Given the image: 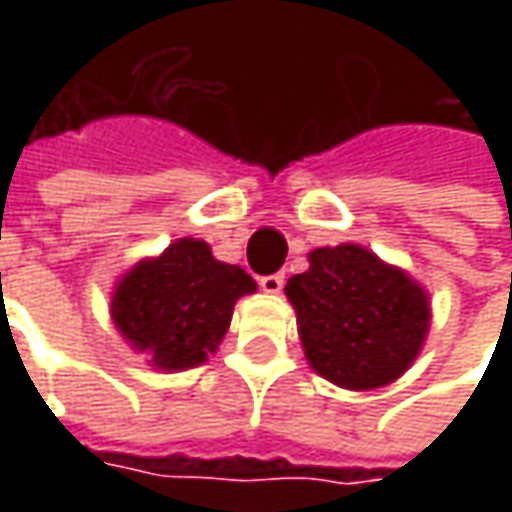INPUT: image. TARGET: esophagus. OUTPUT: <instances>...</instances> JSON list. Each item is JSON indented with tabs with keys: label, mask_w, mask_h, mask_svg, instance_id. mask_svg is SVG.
I'll return each mask as SVG.
<instances>
[{
	"label": "esophagus",
	"mask_w": 512,
	"mask_h": 512,
	"mask_svg": "<svg viewBox=\"0 0 512 512\" xmlns=\"http://www.w3.org/2000/svg\"><path fill=\"white\" fill-rule=\"evenodd\" d=\"M259 287H262L265 293H282V287H285V276H282V273L262 276V279H259Z\"/></svg>",
	"instance_id": "obj_1"
}]
</instances>
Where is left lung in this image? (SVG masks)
I'll list each match as a JSON object with an SVG mask.
<instances>
[{
  "label": "left lung",
  "instance_id": "left-lung-1",
  "mask_svg": "<svg viewBox=\"0 0 512 512\" xmlns=\"http://www.w3.org/2000/svg\"><path fill=\"white\" fill-rule=\"evenodd\" d=\"M310 367L347 390L399 379L422 350L427 293L359 245L319 247L285 287Z\"/></svg>",
  "mask_w": 512,
  "mask_h": 512
}]
</instances>
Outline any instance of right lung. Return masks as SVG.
<instances>
[{
    "label": "right lung",
    "instance_id": "right-lung-1",
    "mask_svg": "<svg viewBox=\"0 0 512 512\" xmlns=\"http://www.w3.org/2000/svg\"><path fill=\"white\" fill-rule=\"evenodd\" d=\"M256 282L239 265L210 256L196 239H179L130 270L113 293V322L159 370L202 364L230 327L239 296Z\"/></svg>",
    "mask_w": 512,
    "mask_h": 512
}]
</instances>
